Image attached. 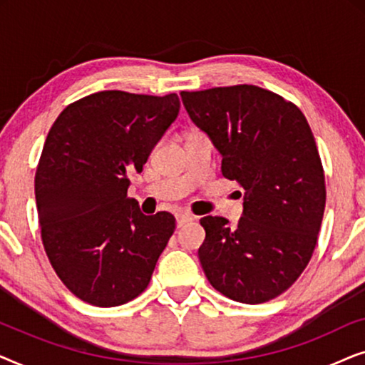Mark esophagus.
I'll return each instance as SVG.
<instances>
[{"mask_svg": "<svg viewBox=\"0 0 365 365\" xmlns=\"http://www.w3.org/2000/svg\"><path fill=\"white\" fill-rule=\"evenodd\" d=\"M191 221H194L192 214H189V212H179V214H176V224H178V227H182L184 224L191 222Z\"/></svg>", "mask_w": 365, "mask_h": 365, "instance_id": "34e87169", "label": "esophagus"}]
</instances>
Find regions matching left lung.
<instances>
[{"mask_svg": "<svg viewBox=\"0 0 365 365\" xmlns=\"http://www.w3.org/2000/svg\"><path fill=\"white\" fill-rule=\"evenodd\" d=\"M181 98L221 153L222 176L244 189L237 226L217 216L201 219L204 274L232 301H271L311 261L326 207L311 126L296 104L252 84L181 91Z\"/></svg>", "mask_w": 365, "mask_h": 365, "instance_id": "left-lung-1", "label": "left lung"}]
</instances>
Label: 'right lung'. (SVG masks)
Masks as SVG:
<instances>
[{"label": "right lung", "instance_id": "add662e5", "mask_svg": "<svg viewBox=\"0 0 365 365\" xmlns=\"http://www.w3.org/2000/svg\"><path fill=\"white\" fill-rule=\"evenodd\" d=\"M179 98L99 91L66 106L49 129L34 194L44 251L64 286L98 307L138 297L176 229L144 216L129 176L176 121Z\"/></svg>", "mask_w": 365, "mask_h": 365}]
</instances>
